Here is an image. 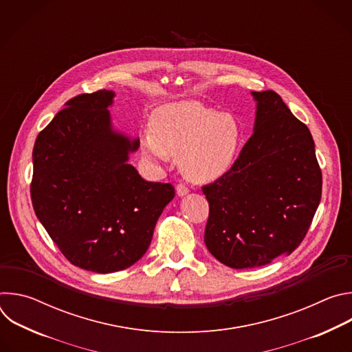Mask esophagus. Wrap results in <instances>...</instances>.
<instances>
[{
  "label": "esophagus",
  "instance_id": "34e87169",
  "mask_svg": "<svg viewBox=\"0 0 352 352\" xmlns=\"http://www.w3.org/2000/svg\"><path fill=\"white\" fill-rule=\"evenodd\" d=\"M175 189H177V195H178V196H185V195L189 193L188 186H185L184 184H178V185L175 186Z\"/></svg>",
  "mask_w": 352,
  "mask_h": 352
}]
</instances>
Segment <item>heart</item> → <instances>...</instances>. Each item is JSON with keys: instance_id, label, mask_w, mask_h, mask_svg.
<instances>
[{"instance_id": "b5f03b06", "label": "heart", "mask_w": 352, "mask_h": 352, "mask_svg": "<svg viewBox=\"0 0 352 352\" xmlns=\"http://www.w3.org/2000/svg\"><path fill=\"white\" fill-rule=\"evenodd\" d=\"M241 129L230 114L219 113L193 100L159 107L150 131L140 135V152L152 166L178 158L179 170L193 182H213L234 166Z\"/></svg>"}]
</instances>
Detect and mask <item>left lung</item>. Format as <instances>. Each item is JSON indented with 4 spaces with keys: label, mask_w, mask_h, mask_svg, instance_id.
I'll use <instances>...</instances> for the list:
<instances>
[{
    "label": "left lung",
    "mask_w": 352,
    "mask_h": 352,
    "mask_svg": "<svg viewBox=\"0 0 352 352\" xmlns=\"http://www.w3.org/2000/svg\"><path fill=\"white\" fill-rule=\"evenodd\" d=\"M254 135L232 168L202 188L209 202L205 243L232 269L269 265L305 238L322 197L315 142L273 90L252 91Z\"/></svg>",
    "instance_id": "obj_1"
}]
</instances>
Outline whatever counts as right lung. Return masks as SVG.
I'll use <instances>...</instances> for the list:
<instances>
[{
    "instance_id": "right-lung-1",
    "label": "right lung",
    "mask_w": 352,
    "mask_h": 352,
    "mask_svg": "<svg viewBox=\"0 0 352 352\" xmlns=\"http://www.w3.org/2000/svg\"><path fill=\"white\" fill-rule=\"evenodd\" d=\"M113 90L79 94L37 136L30 195L34 213L63 255L107 274L136 263L175 192L128 163L139 139L113 128Z\"/></svg>"
}]
</instances>
